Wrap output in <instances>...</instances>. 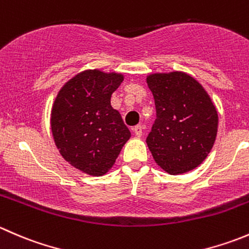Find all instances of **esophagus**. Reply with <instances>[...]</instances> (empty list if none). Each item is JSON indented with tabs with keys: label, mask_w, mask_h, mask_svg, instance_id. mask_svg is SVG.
Returning a JSON list of instances; mask_svg holds the SVG:
<instances>
[{
	"label": "esophagus",
	"mask_w": 249,
	"mask_h": 249,
	"mask_svg": "<svg viewBox=\"0 0 249 249\" xmlns=\"http://www.w3.org/2000/svg\"><path fill=\"white\" fill-rule=\"evenodd\" d=\"M132 131L135 132V135H136L137 137H141L143 134V126H141V125H137V126H135L134 129H132Z\"/></svg>",
	"instance_id": "34e87169"
}]
</instances>
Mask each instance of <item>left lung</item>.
Listing matches in <instances>:
<instances>
[{"mask_svg": "<svg viewBox=\"0 0 249 249\" xmlns=\"http://www.w3.org/2000/svg\"><path fill=\"white\" fill-rule=\"evenodd\" d=\"M157 119L147 137L155 162L170 175L192 171L214 144L218 113L203 87L184 72L152 73Z\"/></svg>", "mask_w": 249, "mask_h": 249, "instance_id": "8db88e82", "label": "left lung"}]
</instances>
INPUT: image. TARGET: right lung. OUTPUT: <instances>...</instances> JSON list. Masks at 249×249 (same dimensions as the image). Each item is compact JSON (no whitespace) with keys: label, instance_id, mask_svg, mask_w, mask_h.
Listing matches in <instances>:
<instances>
[{"label":"right lung","instance_id":"right-lung-1","mask_svg":"<svg viewBox=\"0 0 249 249\" xmlns=\"http://www.w3.org/2000/svg\"><path fill=\"white\" fill-rule=\"evenodd\" d=\"M124 80L122 73L87 70L65 83L52 108L53 137L65 160L90 176L112 169L131 132L110 96Z\"/></svg>","mask_w":249,"mask_h":249}]
</instances>
